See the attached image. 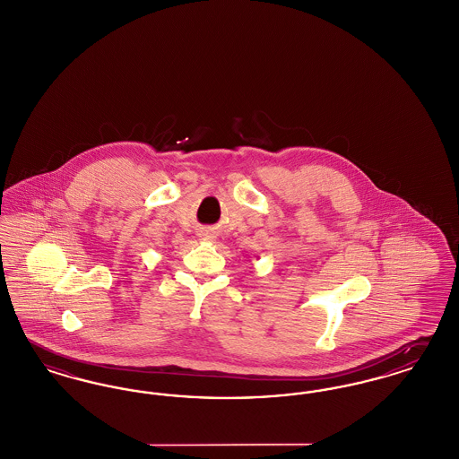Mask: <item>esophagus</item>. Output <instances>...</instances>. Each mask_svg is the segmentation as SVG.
Masks as SVG:
<instances>
[{
  "instance_id": "34e87169",
  "label": "esophagus",
  "mask_w": 459,
  "mask_h": 459,
  "mask_svg": "<svg viewBox=\"0 0 459 459\" xmlns=\"http://www.w3.org/2000/svg\"><path fill=\"white\" fill-rule=\"evenodd\" d=\"M200 237H202L204 240H212V238H214V233H212V231H209V230H205V231H202V233H200Z\"/></svg>"
}]
</instances>
